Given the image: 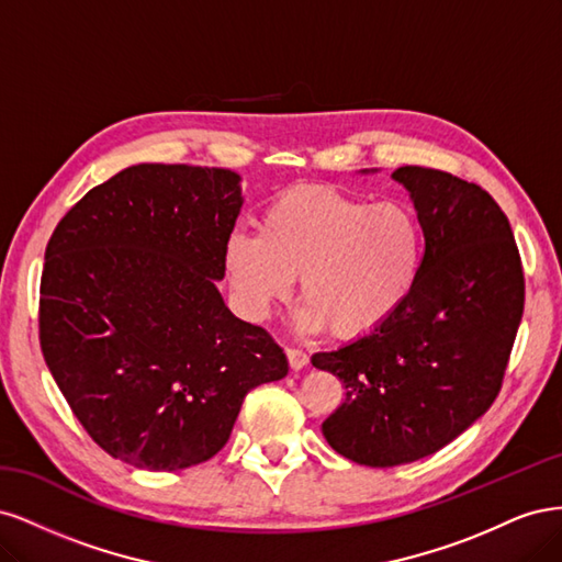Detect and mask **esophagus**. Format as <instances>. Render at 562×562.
Masks as SVG:
<instances>
[{
	"label": "esophagus",
	"mask_w": 562,
	"mask_h": 562,
	"mask_svg": "<svg viewBox=\"0 0 562 562\" xmlns=\"http://www.w3.org/2000/svg\"><path fill=\"white\" fill-rule=\"evenodd\" d=\"M285 356H288V363H291V368H293V370H302L304 366L310 363V356H307V351L295 349V347H288V349H285Z\"/></svg>",
	"instance_id": "34e87169"
}]
</instances>
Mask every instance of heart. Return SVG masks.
I'll return each instance as SVG.
<instances>
[{"instance_id": "heart-1", "label": "heart", "mask_w": 562, "mask_h": 562, "mask_svg": "<svg viewBox=\"0 0 562 562\" xmlns=\"http://www.w3.org/2000/svg\"><path fill=\"white\" fill-rule=\"evenodd\" d=\"M424 236L401 203H370L330 187H293L269 203L258 234L234 232L225 246L241 312L265 321L293 293L307 307L302 328L330 326L337 337L380 328L413 293Z\"/></svg>"}]
</instances>
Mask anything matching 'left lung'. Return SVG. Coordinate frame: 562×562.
Wrapping results in <instances>:
<instances>
[{"instance_id":"1","label":"left lung","mask_w":562,"mask_h":562,"mask_svg":"<svg viewBox=\"0 0 562 562\" xmlns=\"http://www.w3.org/2000/svg\"><path fill=\"white\" fill-rule=\"evenodd\" d=\"M394 180L424 232L413 293L380 328L312 356L347 389L323 436L378 469L438 452L495 403L525 304L512 225L483 187L422 166Z\"/></svg>"}]
</instances>
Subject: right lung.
<instances>
[{
    "label": "right lung",
    "instance_id": "add662e5",
    "mask_svg": "<svg viewBox=\"0 0 562 562\" xmlns=\"http://www.w3.org/2000/svg\"><path fill=\"white\" fill-rule=\"evenodd\" d=\"M239 180L229 168L131 166L79 199L48 239L44 361L81 427L131 467L206 462L248 391L288 375L283 349L236 318L215 285Z\"/></svg>",
    "mask_w": 562,
    "mask_h": 562
}]
</instances>
